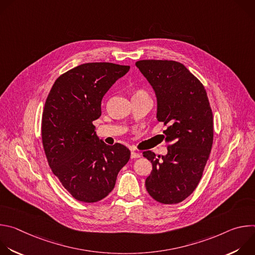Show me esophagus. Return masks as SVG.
<instances>
[{"instance_id": "34e87169", "label": "esophagus", "mask_w": 255, "mask_h": 255, "mask_svg": "<svg viewBox=\"0 0 255 255\" xmlns=\"http://www.w3.org/2000/svg\"><path fill=\"white\" fill-rule=\"evenodd\" d=\"M140 153L139 152H137V151H135V150H132L131 151V158H138V157H140Z\"/></svg>"}]
</instances>
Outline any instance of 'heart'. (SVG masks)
I'll return each mask as SVG.
<instances>
[{"label":"heart","instance_id":"heart-1","mask_svg":"<svg viewBox=\"0 0 255 255\" xmlns=\"http://www.w3.org/2000/svg\"><path fill=\"white\" fill-rule=\"evenodd\" d=\"M134 95H146V94H145L143 91H137Z\"/></svg>","mask_w":255,"mask_h":255}]
</instances>
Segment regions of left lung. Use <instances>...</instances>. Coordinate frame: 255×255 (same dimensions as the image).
<instances>
[{
    "label": "left lung",
    "mask_w": 255,
    "mask_h": 255,
    "mask_svg": "<svg viewBox=\"0 0 255 255\" xmlns=\"http://www.w3.org/2000/svg\"><path fill=\"white\" fill-rule=\"evenodd\" d=\"M152 87L156 119L170 145L165 155L143 152L152 163L145 180L148 194L161 204H177L197 188L213 144V114L201 82L180 62L139 60L135 63Z\"/></svg>",
    "instance_id": "8db88e82"
}]
</instances>
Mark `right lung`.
<instances>
[{
    "instance_id": "right-lung-1",
    "label": "right lung",
    "mask_w": 255,
    "mask_h": 255,
    "mask_svg": "<svg viewBox=\"0 0 255 255\" xmlns=\"http://www.w3.org/2000/svg\"><path fill=\"white\" fill-rule=\"evenodd\" d=\"M130 66L110 62L81 64L53 84L42 114V143L48 164L64 189L85 203L112 192L130 150L100 140L93 122L102 114L105 94Z\"/></svg>"
}]
</instances>
